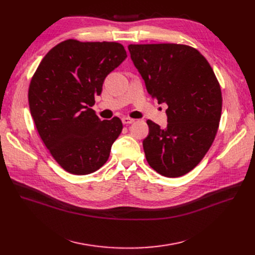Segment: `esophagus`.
I'll return each instance as SVG.
<instances>
[{
  "label": "esophagus",
  "mask_w": 255,
  "mask_h": 255,
  "mask_svg": "<svg viewBox=\"0 0 255 255\" xmlns=\"http://www.w3.org/2000/svg\"><path fill=\"white\" fill-rule=\"evenodd\" d=\"M135 121V119L132 118H129V117H124L123 118V123L124 125H129V124H132Z\"/></svg>",
  "instance_id": "esophagus-1"
}]
</instances>
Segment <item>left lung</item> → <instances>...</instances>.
<instances>
[{"label": "left lung", "instance_id": "left-lung-1", "mask_svg": "<svg viewBox=\"0 0 255 255\" xmlns=\"http://www.w3.org/2000/svg\"><path fill=\"white\" fill-rule=\"evenodd\" d=\"M134 65L147 92L168 106L167 127L146 123L143 140L149 166L167 177H178L195 168L216 137L222 111V94L210 63L185 44H129Z\"/></svg>", "mask_w": 255, "mask_h": 255}]
</instances>
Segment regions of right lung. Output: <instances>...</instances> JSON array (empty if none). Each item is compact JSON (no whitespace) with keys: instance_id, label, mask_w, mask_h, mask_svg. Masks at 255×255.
Listing matches in <instances>:
<instances>
[{"instance_id":"obj_1","label":"right lung","mask_w":255,"mask_h":255,"mask_svg":"<svg viewBox=\"0 0 255 255\" xmlns=\"http://www.w3.org/2000/svg\"><path fill=\"white\" fill-rule=\"evenodd\" d=\"M127 58L117 42L68 39L48 52L29 87V106L38 134L65 171L90 174L108 161L123 130L118 117L101 120L91 107L106 77Z\"/></svg>"}]
</instances>
